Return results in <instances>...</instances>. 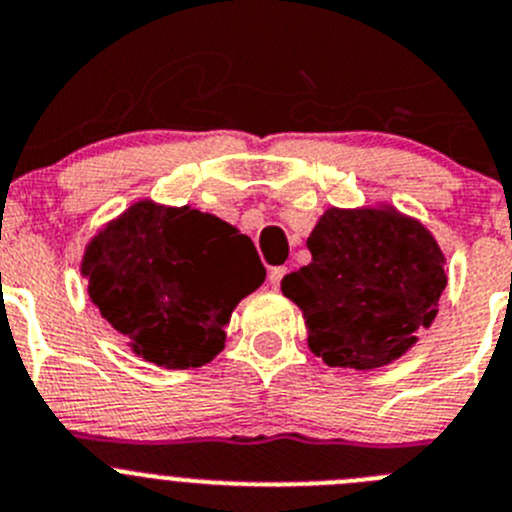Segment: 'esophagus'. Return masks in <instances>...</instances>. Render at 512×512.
<instances>
[{
    "instance_id": "esophagus-1",
    "label": "esophagus",
    "mask_w": 512,
    "mask_h": 512,
    "mask_svg": "<svg viewBox=\"0 0 512 512\" xmlns=\"http://www.w3.org/2000/svg\"><path fill=\"white\" fill-rule=\"evenodd\" d=\"M285 272H288V267H285V265L270 267V272H267V280H270L272 288H280V280L285 278Z\"/></svg>"
}]
</instances>
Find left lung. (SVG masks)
Listing matches in <instances>:
<instances>
[{
    "mask_svg": "<svg viewBox=\"0 0 512 512\" xmlns=\"http://www.w3.org/2000/svg\"><path fill=\"white\" fill-rule=\"evenodd\" d=\"M313 262L280 288L328 366L379 369L417 343L447 285L444 255L427 227L396 209H328L308 237Z\"/></svg>",
    "mask_w": 512,
    "mask_h": 512,
    "instance_id": "obj_1",
    "label": "left lung"
}]
</instances>
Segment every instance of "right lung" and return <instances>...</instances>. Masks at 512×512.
<instances>
[{
  "label": "right lung",
  "mask_w": 512,
  "mask_h": 512,
  "mask_svg": "<svg viewBox=\"0 0 512 512\" xmlns=\"http://www.w3.org/2000/svg\"><path fill=\"white\" fill-rule=\"evenodd\" d=\"M90 300L141 358L197 369L224 348L234 305L265 283L247 234L189 207L138 202L83 257Z\"/></svg>",
  "instance_id": "right-lung-1"
}]
</instances>
